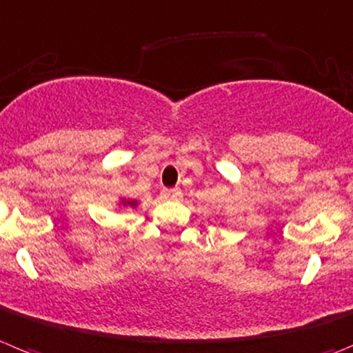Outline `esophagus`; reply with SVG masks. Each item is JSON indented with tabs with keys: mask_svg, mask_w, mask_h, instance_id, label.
<instances>
[{
	"mask_svg": "<svg viewBox=\"0 0 353 353\" xmlns=\"http://www.w3.org/2000/svg\"><path fill=\"white\" fill-rule=\"evenodd\" d=\"M163 198L164 199H179L182 196V190L179 187H174V189H163Z\"/></svg>",
	"mask_w": 353,
	"mask_h": 353,
	"instance_id": "34e87169",
	"label": "esophagus"
}]
</instances>
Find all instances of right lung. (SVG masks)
<instances>
[{"label":"right lung","mask_w":353,"mask_h":353,"mask_svg":"<svg viewBox=\"0 0 353 353\" xmlns=\"http://www.w3.org/2000/svg\"><path fill=\"white\" fill-rule=\"evenodd\" d=\"M122 205H124V206H132V208H134V206L138 205V201H125V199H122Z\"/></svg>","instance_id":"obj_1"}]
</instances>
